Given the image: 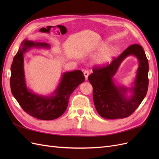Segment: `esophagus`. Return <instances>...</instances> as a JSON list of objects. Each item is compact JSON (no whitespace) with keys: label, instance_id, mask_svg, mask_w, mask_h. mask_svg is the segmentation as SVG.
<instances>
[{"label":"esophagus","instance_id":"obj_1","mask_svg":"<svg viewBox=\"0 0 159 159\" xmlns=\"http://www.w3.org/2000/svg\"><path fill=\"white\" fill-rule=\"evenodd\" d=\"M89 74V71H88V70H85V71H84V76H85V80L88 79Z\"/></svg>","mask_w":159,"mask_h":159}]
</instances>
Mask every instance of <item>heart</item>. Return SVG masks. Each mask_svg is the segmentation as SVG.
<instances>
[{
	"label": "heart",
	"mask_w": 159,
	"mask_h": 159,
	"mask_svg": "<svg viewBox=\"0 0 159 159\" xmlns=\"http://www.w3.org/2000/svg\"><path fill=\"white\" fill-rule=\"evenodd\" d=\"M98 50L102 52L95 57L94 61L95 64L99 65H103L110 63L113 60L117 53V50L115 48H108V45L106 43H103V44H101L98 48Z\"/></svg>",
	"instance_id": "1"
}]
</instances>
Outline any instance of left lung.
Segmentation results:
<instances>
[{"mask_svg": "<svg viewBox=\"0 0 159 159\" xmlns=\"http://www.w3.org/2000/svg\"><path fill=\"white\" fill-rule=\"evenodd\" d=\"M129 55L135 56L139 67L134 85L131 88L115 84L113 77L120 65ZM148 62L141 46L128 47L109 65L102 68L95 67L88 80L93 87L95 107L101 117L107 119H123L131 115L141 103L147 95L148 86ZM130 91L132 95L127 96Z\"/></svg>", "mask_w": 159, "mask_h": 159, "instance_id": "left-lung-1", "label": "left lung"}]
</instances>
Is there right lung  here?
<instances>
[{
    "mask_svg": "<svg viewBox=\"0 0 159 159\" xmlns=\"http://www.w3.org/2000/svg\"><path fill=\"white\" fill-rule=\"evenodd\" d=\"M50 46L48 43L25 40L14 57L11 68L10 84L14 98L26 113L41 120H53L63 115L70 95L85 81L83 72L74 70L62 74L58 85L50 95H38L28 89L24 70V55L32 48L50 49Z\"/></svg>",
    "mask_w": 159,
    "mask_h": 159,
    "instance_id": "add662e5",
    "label": "right lung"
}]
</instances>
